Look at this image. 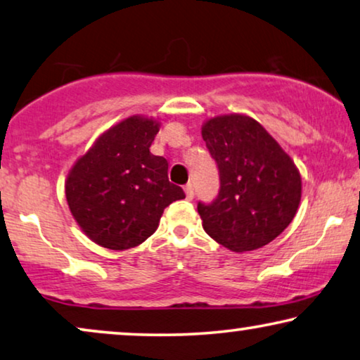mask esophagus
Instances as JSON below:
<instances>
[{"label": "esophagus", "instance_id": "esophagus-1", "mask_svg": "<svg viewBox=\"0 0 360 360\" xmlns=\"http://www.w3.org/2000/svg\"><path fill=\"white\" fill-rule=\"evenodd\" d=\"M184 192H186V197L187 199H192V197H194V187H192V184L189 182V184H186V187H184Z\"/></svg>", "mask_w": 360, "mask_h": 360}]
</instances>
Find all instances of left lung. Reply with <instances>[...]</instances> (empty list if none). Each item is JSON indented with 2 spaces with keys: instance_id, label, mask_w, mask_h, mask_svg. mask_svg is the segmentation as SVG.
Here are the masks:
<instances>
[{
  "instance_id": "left-lung-1",
  "label": "left lung",
  "mask_w": 360,
  "mask_h": 360,
  "mask_svg": "<svg viewBox=\"0 0 360 360\" xmlns=\"http://www.w3.org/2000/svg\"><path fill=\"white\" fill-rule=\"evenodd\" d=\"M202 139L220 171L217 199L197 205L207 235L235 252L266 246L290 225L300 205L295 163L246 114L205 120Z\"/></svg>"
}]
</instances>
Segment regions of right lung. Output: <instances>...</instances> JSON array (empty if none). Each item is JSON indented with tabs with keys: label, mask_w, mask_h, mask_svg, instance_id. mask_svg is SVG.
Returning <instances> with one entry per match:
<instances>
[{
	"label": "right lung",
	"mask_w": 360,
	"mask_h": 360,
	"mask_svg": "<svg viewBox=\"0 0 360 360\" xmlns=\"http://www.w3.org/2000/svg\"><path fill=\"white\" fill-rule=\"evenodd\" d=\"M160 125L130 115L101 134L70 169V212L96 245L115 251L141 245L158 229L166 207L186 197L168 179V161L150 153Z\"/></svg>",
	"instance_id": "obj_1"
}]
</instances>
